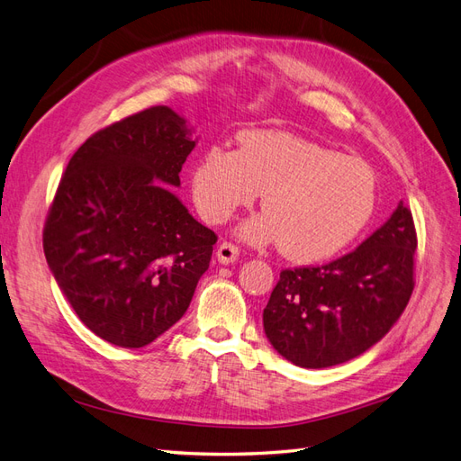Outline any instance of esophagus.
<instances>
[{
	"mask_svg": "<svg viewBox=\"0 0 461 461\" xmlns=\"http://www.w3.org/2000/svg\"><path fill=\"white\" fill-rule=\"evenodd\" d=\"M239 256H240V249H239V246L232 244V242H222L217 248V259L221 263H225V265L236 261V259H239Z\"/></svg>",
	"mask_w": 461,
	"mask_h": 461,
	"instance_id": "34e87169",
	"label": "esophagus"
}]
</instances>
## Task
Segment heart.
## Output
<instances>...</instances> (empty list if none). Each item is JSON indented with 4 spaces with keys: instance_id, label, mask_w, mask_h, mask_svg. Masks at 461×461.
<instances>
[{
    "instance_id": "1",
    "label": "heart",
    "mask_w": 461,
    "mask_h": 461,
    "mask_svg": "<svg viewBox=\"0 0 461 461\" xmlns=\"http://www.w3.org/2000/svg\"><path fill=\"white\" fill-rule=\"evenodd\" d=\"M263 194V213L244 222L249 242H281L294 261L340 252L364 230L376 203V178L359 158L286 132H246L240 149L213 146L192 171L200 215L221 225Z\"/></svg>"
}]
</instances>
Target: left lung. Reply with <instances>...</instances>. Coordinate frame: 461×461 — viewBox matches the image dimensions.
<instances>
[{"mask_svg":"<svg viewBox=\"0 0 461 461\" xmlns=\"http://www.w3.org/2000/svg\"><path fill=\"white\" fill-rule=\"evenodd\" d=\"M417 232L398 203L354 252L325 265L283 269L263 310L275 350L305 369L344 364L379 342L411 298Z\"/></svg>","mask_w":461,"mask_h":461,"instance_id":"1","label":"left lung"}]
</instances>
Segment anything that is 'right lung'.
I'll return each mask as SVG.
<instances>
[{"label": "right lung", "mask_w": 461, "mask_h": 461, "mask_svg": "<svg viewBox=\"0 0 461 461\" xmlns=\"http://www.w3.org/2000/svg\"><path fill=\"white\" fill-rule=\"evenodd\" d=\"M196 142L153 105L94 132L68 161L44 225L50 269L97 337L142 348L185 315L217 234L169 186Z\"/></svg>", "instance_id": "obj_1"}]
</instances>
